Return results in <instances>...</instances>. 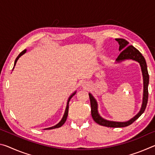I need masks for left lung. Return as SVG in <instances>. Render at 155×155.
Listing matches in <instances>:
<instances>
[{
    "label": "left lung",
    "mask_w": 155,
    "mask_h": 155,
    "mask_svg": "<svg viewBox=\"0 0 155 155\" xmlns=\"http://www.w3.org/2000/svg\"><path fill=\"white\" fill-rule=\"evenodd\" d=\"M119 44V51H121L120 54L116 59V61L119 63L120 61H124L126 59H132L134 61H137L140 64L142 72L143 80V102L141 104V107L140 112L138 114L128 120L127 122H114L107 120L102 117L98 111V104L94 97L90 93L89 96L90 99L91 104V116L93 120L97 124L101 126L107 127H113V128H118V127H125L127 126L132 124L137 120L140 115L143 114L145 111L146 107L148 103V83H149V74L147 69V65L146 60L144 59L143 56L141 54V52L138 51L137 48H135L134 46H128V43L124 39L117 38L115 39Z\"/></svg>",
    "instance_id": "obj_1"
}]
</instances>
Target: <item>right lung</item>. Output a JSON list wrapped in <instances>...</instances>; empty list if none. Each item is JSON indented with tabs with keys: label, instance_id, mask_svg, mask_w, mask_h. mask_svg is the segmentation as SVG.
Masks as SVG:
<instances>
[{
	"label": "right lung",
	"instance_id": "add662e5",
	"mask_svg": "<svg viewBox=\"0 0 155 155\" xmlns=\"http://www.w3.org/2000/svg\"><path fill=\"white\" fill-rule=\"evenodd\" d=\"M27 52V50H24V51H22L20 52V53L19 54V55H18L17 57H16V59H15V63H14V66L15 65V64H16V62H17V61H18V59L20 58V57L22 55V54H24L25 52ZM13 69H14V68H13ZM76 94V91H74V93H73L71 96H70V97H69V98H68V103H67V106H66V109H65V113H64V116H63V117H62V119H61V121H60L58 124H56L55 126H54V127H49V128H45V129L44 130H50V129H53V128H59V127H61V126L64 124V123L65 122V121H66V120H67V117H68V109H69V105H68V104H69V102H70V100L71 99V98L74 95V94Z\"/></svg>",
	"mask_w": 155,
	"mask_h": 155
}]
</instances>
